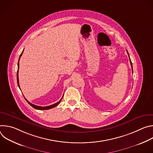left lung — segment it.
<instances>
[{
    "label": "left lung",
    "mask_w": 153,
    "mask_h": 153,
    "mask_svg": "<svg viewBox=\"0 0 153 153\" xmlns=\"http://www.w3.org/2000/svg\"><path fill=\"white\" fill-rule=\"evenodd\" d=\"M127 53H128V51H127ZM128 56H129V54H128ZM129 60H130V63H131V67H132V69H133V65H132V63H131V59H130V58H129Z\"/></svg>",
    "instance_id": "8db88e82"
}]
</instances>
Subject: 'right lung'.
<instances>
[{
  "label": "right lung",
  "mask_w": 153,
  "mask_h": 153,
  "mask_svg": "<svg viewBox=\"0 0 153 153\" xmlns=\"http://www.w3.org/2000/svg\"><path fill=\"white\" fill-rule=\"evenodd\" d=\"M23 52H24V50H23V51L22 52V53H21V54L20 55V57H19V61H18V64H17V66H18V70H17V84H18V86L19 87V88H20V86H19V77H18V72H19V60H20V57L22 56V54H23ZM62 99L58 102H57V103H54V104H53V105H50V106H37V105H34V104H32V103H31L30 102H29L26 99H25V100H27V102L32 106V107H33L34 108H35V109H36V110H49V109H51V108H54V107H55V106H56L57 105H59V103H60V101H61V100H62Z\"/></svg>",
  "instance_id": "right-lung-1"
}]
</instances>
